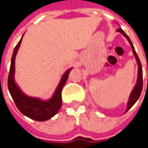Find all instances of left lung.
Segmentation results:
<instances>
[{"instance_id":"8db88e82","label":"left lung","mask_w":148,"mask_h":148,"mask_svg":"<svg viewBox=\"0 0 148 148\" xmlns=\"http://www.w3.org/2000/svg\"><path fill=\"white\" fill-rule=\"evenodd\" d=\"M117 32H119L121 33L123 36H125L126 38L128 40V42L130 43L131 47H132V49H133V53H134V56L136 58V60H137V62H138V81H137V83L134 86L133 91L131 92V95L129 96V99L128 101V105H127V110H126V112L128 110H129V109L133 106V105L136 103V101L139 98L140 95H141V92H142V90H143V68H142V64H141V62H140L139 58L138 57V54L136 53L135 49H134V45H133V43L131 42L130 38L128 37V35L124 33V31L122 29H117Z\"/></svg>"}]
</instances>
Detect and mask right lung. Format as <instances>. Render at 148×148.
<instances>
[{"label": "right lung", "instance_id": "add662e5", "mask_svg": "<svg viewBox=\"0 0 148 148\" xmlns=\"http://www.w3.org/2000/svg\"><path fill=\"white\" fill-rule=\"evenodd\" d=\"M22 38L20 42L15 46L14 53L11 58V63L9 71L8 82H7L9 91L12 96V99H14L16 107L24 115L36 121H46L51 119L52 117H53L58 112L62 106V90L67 80V77L71 68L67 70L63 74L61 79V82L55 90V93L53 95V97L49 100L43 101L42 99L29 97L25 95L18 87L14 79V60L22 41Z\"/></svg>", "mask_w": 148, "mask_h": 148}]
</instances>
